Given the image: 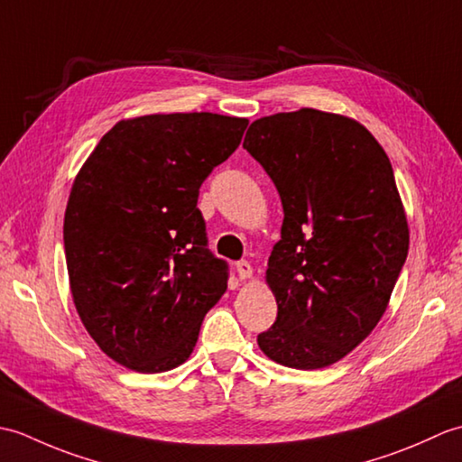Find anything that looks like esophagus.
Segmentation results:
<instances>
[{"label": "esophagus", "mask_w": 462, "mask_h": 462, "mask_svg": "<svg viewBox=\"0 0 462 462\" xmlns=\"http://www.w3.org/2000/svg\"><path fill=\"white\" fill-rule=\"evenodd\" d=\"M236 272H238V278H240V280L252 278V266H250V262H246V260L236 262Z\"/></svg>", "instance_id": "1"}]
</instances>
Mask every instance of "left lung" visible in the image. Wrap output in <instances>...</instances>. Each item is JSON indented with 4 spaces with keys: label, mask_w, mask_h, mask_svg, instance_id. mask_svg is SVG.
<instances>
[{
    "label": "left lung",
    "mask_w": 462,
    "mask_h": 462,
    "mask_svg": "<svg viewBox=\"0 0 462 462\" xmlns=\"http://www.w3.org/2000/svg\"><path fill=\"white\" fill-rule=\"evenodd\" d=\"M244 149L283 206L266 270L278 318L258 346L280 365L328 367L377 326L407 260L393 166L365 126L318 109L262 116Z\"/></svg>",
    "instance_id": "8db88e82"
}]
</instances>
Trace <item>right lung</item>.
Listing matches in <instances>:
<instances>
[{"label": "right lung", "instance_id": "obj_1", "mask_svg": "<svg viewBox=\"0 0 462 462\" xmlns=\"http://www.w3.org/2000/svg\"><path fill=\"white\" fill-rule=\"evenodd\" d=\"M246 126L216 113L119 121L77 174L63 224L69 283L85 329L121 365L179 367L228 288L196 202Z\"/></svg>", "mask_w": 462, "mask_h": 462}]
</instances>
